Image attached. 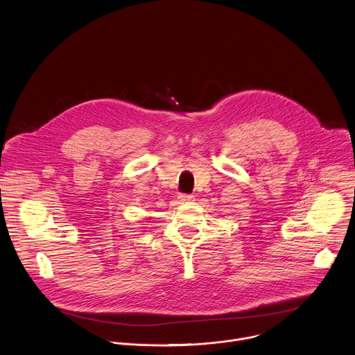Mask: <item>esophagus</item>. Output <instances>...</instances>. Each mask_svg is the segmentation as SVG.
Masks as SVG:
<instances>
[{
  "instance_id": "obj_1",
  "label": "esophagus",
  "mask_w": 355,
  "mask_h": 355,
  "mask_svg": "<svg viewBox=\"0 0 355 355\" xmlns=\"http://www.w3.org/2000/svg\"><path fill=\"white\" fill-rule=\"evenodd\" d=\"M178 199H180V202H182V203H188V202H192V200H195L193 195H185V193H181V195H178Z\"/></svg>"
}]
</instances>
